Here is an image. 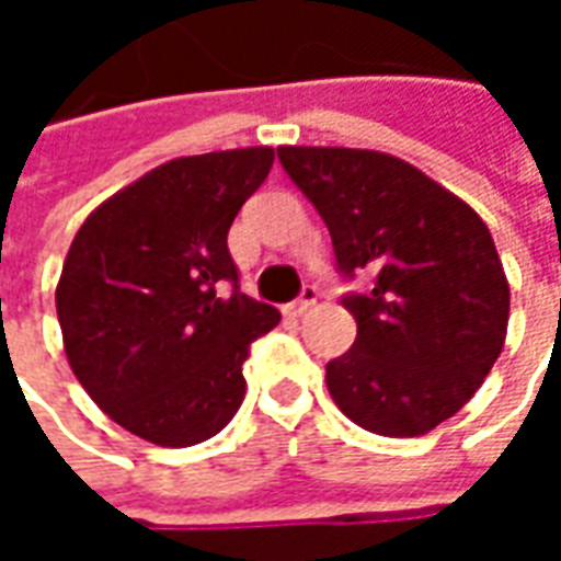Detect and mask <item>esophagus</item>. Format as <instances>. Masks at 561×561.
<instances>
[{
	"instance_id": "1",
	"label": "esophagus",
	"mask_w": 561,
	"mask_h": 561,
	"mask_svg": "<svg viewBox=\"0 0 561 561\" xmlns=\"http://www.w3.org/2000/svg\"><path fill=\"white\" fill-rule=\"evenodd\" d=\"M316 300H318L316 288H304V294H300L294 304L285 306V312H288V316H304V312H309V309L316 306Z\"/></svg>"
}]
</instances>
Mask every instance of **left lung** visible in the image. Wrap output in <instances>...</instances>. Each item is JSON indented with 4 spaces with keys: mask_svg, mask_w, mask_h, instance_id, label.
Segmentation results:
<instances>
[{
    "mask_svg": "<svg viewBox=\"0 0 561 561\" xmlns=\"http://www.w3.org/2000/svg\"><path fill=\"white\" fill-rule=\"evenodd\" d=\"M279 161L328 225L342 273H376L373 291L342 297L357 340L328 364L330 397L369 433H430L505 345L511 288L490 228L390 152L279 147Z\"/></svg>",
    "mask_w": 561,
    "mask_h": 561,
    "instance_id": "left-lung-1",
    "label": "left lung"
}]
</instances>
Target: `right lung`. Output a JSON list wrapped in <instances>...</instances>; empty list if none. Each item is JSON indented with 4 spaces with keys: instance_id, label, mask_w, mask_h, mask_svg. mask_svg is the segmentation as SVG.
Returning <instances> with one entry per match:
<instances>
[{
    "instance_id": "1",
    "label": "right lung",
    "mask_w": 561,
    "mask_h": 561,
    "mask_svg": "<svg viewBox=\"0 0 561 561\" xmlns=\"http://www.w3.org/2000/svg\"><path fill=\"white\" fill-rule=\"evenodd\" d=\"M273 149L183 156L95 207L56 285L62 345L83 390L161 447L207 442L245 397L249 345L279 312L237 288L228 231ZM221 280H233L228 298Z\"/></svg>"
}]
</instances>
